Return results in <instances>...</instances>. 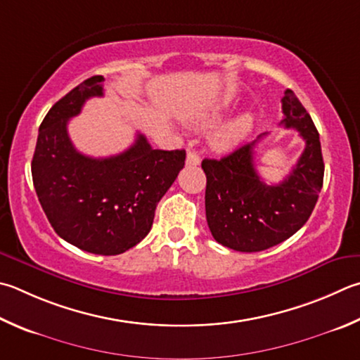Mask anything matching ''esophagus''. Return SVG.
I'll return each mask as SVG.
<instances>
[{
  "instance_id": "esophagus-1",
  "label": "esophagus",
  "mask_w": 360,
  "mask_h": 360,
  "mask_svg": "<svg viewBox=\"0 0 360 360\" xmlns=\"http://www.w3.org/2000/svg\"><path fill=\"white\" fill-rule=\"evenodd\" d=\"M186 163H187V165H198V163H200V155L195 153V151H188Z\"/></svg>"
}]
</instances>
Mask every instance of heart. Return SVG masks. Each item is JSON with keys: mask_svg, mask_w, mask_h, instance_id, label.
Segmentation results:
<instances>
[{"mask_svg": "<svg viewBox=\"0 0 360 360\" xmlns=\"http://www.w3.org/2000/svg\"><path fill=\"white\" fill-rule=\"evenodd\" d=\"M226 110H228L226 103H224V105H219L217 108H212L211 112L201 115L195 124L200 127H211V126H214V124L221 121V117L225 116ZM252 126H253L252 115H248V113L239 115L238 117H234L233 121L228 122L226 126L221 127L219 132L215 134L214 140H212L214 146L219 149L230 148L231 145H234V143H238L240 139H244V136L248 134V130L252 129Z\"/></svg>", "mask_w": 360, "mask_h": 360, "instance_id": "heart-1", "label": "heart"}]
</instances>
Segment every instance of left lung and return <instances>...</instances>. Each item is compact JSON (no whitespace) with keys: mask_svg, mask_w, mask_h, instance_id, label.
<instances>
[{"mask_svg":"<svg viewBox=\"0 0 360 360\" xmlns=\"http://www.w3.org/2000/svg\"><path fill=\"white\" fill-rule=\"evenodd\" d=\"M286 129L305 141L291 173L266 184L253 162V148L266 134L221 159H205L206 220L219 244L238 252H261L283 243L305 225L321 192L324 162L319 134L291 89L282 99Z\"/></svg>","mask_w":360,"mask_h":360,"instance_id":"8db88e82","label":"left lung"}]
</instances>
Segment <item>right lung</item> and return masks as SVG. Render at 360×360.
<instances>
[{"mask_svg": "<svg viewBox=\"0 0 360 360\" xmlns=\"http://www.w3.org/2000/svg\"><path fill=\"white\" fill-rule=\"evenodd\" d=\"M103 77L78 84L49 110L31 162L32 184L60 238L96 255H120L151 231L158 202L184 167L186 151L153 149L139 134L112 158L78 153L68 134L70 117L91 97L103 96Z\"/></svg>", "mask_w": 360, "mask_h": 360, "instance_id": "add662e5", "label": "right lung"}]
</instances>
